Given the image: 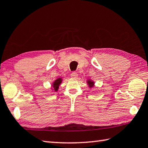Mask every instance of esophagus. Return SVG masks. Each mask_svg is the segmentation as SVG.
<instances>
[{"mask_svg": "<svg viewBox=\"0 0 148 148\" xmlns=\"http://www.w3.org/2000/svg\"><path fill=\"white\" fill-rule=\"evenodd\" d=\"M71 77L72 78H73V79H77L78 77V74L77 73H76V72H73V73L71 74Z\"/></svg>", "mask_w": 148, "mask_h": 148, "instance_id": "34e87169", "label": "esophagus"}]
</instances>
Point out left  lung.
<instances>
[{
  "label": "left lung",
  "instance_id": "8db88e82",
  "mask_svg": "<svg viewBox=\"0 0 148 148\" xmlns=\"http://www.w3.org/2000/svg\"><path fill=\"white\" fill-rule=\"evenodd\" d=\"M87 84H88V87L90 88H93L95 84V82L93 81V80H91V79H88L87 80Z\"/></svg>",
  "mask_w": 148,
  "mask_h": 148
}]
</instances>
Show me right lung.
Returning <instances> with one entry per match:
<instances>
[{"label": "right lung", "mask_w": 148, "mask_h": 148, "mask_svg": "<svg viewBox=\"0 0 148 148\" xmlns=\"http://www.w3.org/2000/svg\"><path fill=\"white\" fill-rule=\"evenodd\" d=\"M62 82V79L61 77H58L57 79L55 80V81L52 83L51 85V90L54 91L55 92H57L59 88V86L60 84Z\"/></svg>", "instance_id": "obj_1"}]
</instances>
